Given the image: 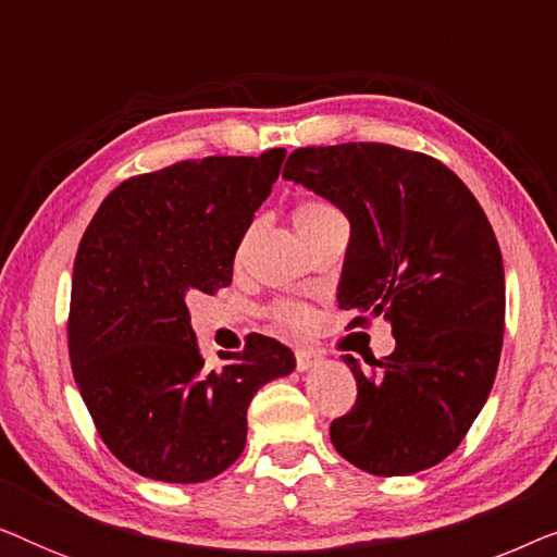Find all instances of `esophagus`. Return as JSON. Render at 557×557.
<instances>
[{
	"label": "esophagus",
	"mask_w": 557,
	"mask_h": 557,
	"mask_svg": "<svg viewBox=\"0 0 557 557\" xmlns=\"http://www.w3.org/2000/svg\"><path fill=\"white\" fill-rule=\"evenodd\" d=\"M319 360H322V355L314 352V349H296V370L299 372L311 370Z\"/></svg>",
	"instance_id": "obj_1"
}]
</instances>
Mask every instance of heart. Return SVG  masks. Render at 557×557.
Wrapping results in <instances>:
<instances>
[{"label":"heart","mask_w":557,"mask_h":557,"mask_svg":"<svg viewBox=\"0 0 557 557\" xmlns=\"http://www.w3.org/2000/svg\"><path fill=\"white\" fill-rule=\"evenodd\" d=\"M339 210L332 208L330 202H322V200H304L294 208V231L304 235L309 231H314V227L330 223V220H339ZM273 314H276L278 322H284L286 326H304L309 322V311L299 307V304H278L276 309H273Z\"/></svg>","instance_id":"heart-1"}]
</instances>
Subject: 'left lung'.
<instances>
[{"label":"left lung","mask_w":557,"mask_h":557,"mask_svg":"<svg viewBox=\"0 0 557 557\" xmlns=\"http://www.w3.org/2000/svg\"><path fill=\"white\" fill-rule=\"evenodd\" d=\"M288 182L345 212L349 243L337 286L355 324L383 317L385 360H342L357 400L332 421L342 459L375 476L444 461L484 408L505 332L499 243L469 187L438 159L391 144L296 149Z\"/></svg>","instance_id":"left-lung-1"}]
</instances>
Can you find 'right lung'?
I'll return each mask as SVG.
<instances>
[{"instance_id": "right-lung-1", "label": "right lung", "mask_w": 557, "mask_h": 557, "mask_svg": "<svg viewBox=\"0 0 557 557\" xmlns=\"http://www.w3.org/2000/svg\"><path fill=\"white\" fill-rule=\"evenodd\" d=\"M284 149L208 157L139 174L113 189L73 265L67 347L103 444L136 474L197 484L246 448L258 387L296 368L292 349L250 334L208 368L187 296L231 286L233 258L271 195Z\"/></svg>"}]
</instances>
